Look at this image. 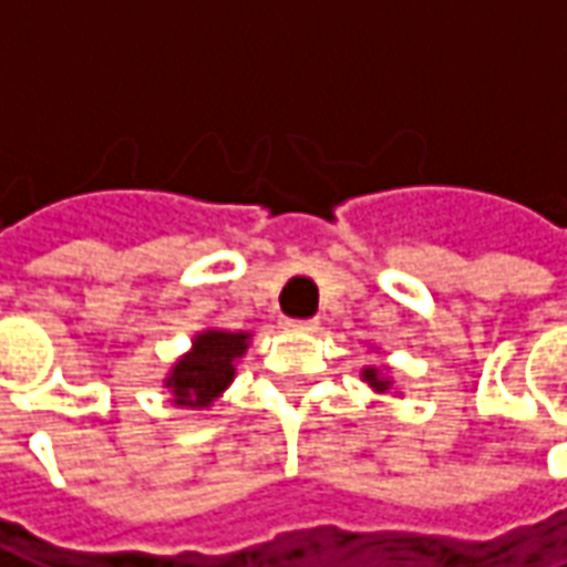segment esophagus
Here are the masks:
<instances>
[{
	"label": "esophagus",
	"mask_w": 567,
	"mask_h": 567,
	"mask_svg": "<svg viewBox=\"0 0 567 567\" xmlns=\"http://www.w3.org/2000/svg\"><path fill=\"white\" fill-rule=\"evenodd\" d=\"M282 328L285 331H316V328H319V321L316 319H285Z\"/></svg>",
	"instance_id": "obj_1"
}]
</instances>
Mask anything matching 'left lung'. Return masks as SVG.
I'll use <instances>...</instances> for the list:
<instances>
[{"instance_id":"obj_1","label":"left lung","mask_w":567,"mask_h":567,"mask_svg":"<svg viewBox=\"0 0 567 567\" xmlns=\"http://www.w3.org/2000/svg\"><path fill=\"white\" fill-rule=\"evenodd\" d=\"M364 380H368L370 385H373V389H377V392H385V389H389V382L380 380V373H377V370H373V368L364 370Z\"/></svg>"}]
</instances>
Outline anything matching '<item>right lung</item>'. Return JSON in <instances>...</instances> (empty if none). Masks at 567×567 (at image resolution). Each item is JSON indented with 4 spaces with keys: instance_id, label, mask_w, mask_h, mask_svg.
Returning a JSON list of instances; mask_svg holds the SVG:
<instances>
[{
    "instance_id": "add662e5",
    "label": "right lung",
    "mask_w": 567,
    "mask_h": 567,
    "mask_svg": "<svg viewBox=\"0 0 567 567\" xmlns=\"http://www.w3.org/2000/svg\"><path fill=\"white\" fill-rule=\"evenodd\" d=\"M248 333L206 331L194 340V352L173 368L166 385L173 389L175 404L209 406L234 380V361L248 346Z\"/></svg>"
}]
</instances>
